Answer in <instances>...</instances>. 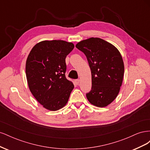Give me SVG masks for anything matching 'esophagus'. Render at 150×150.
Here are the masks:
<instances>
[{
  "label": "esophagus",
  "instance_id": "esophagus-1",
  "mask_svg": "<svg viewBox=\"0 0 150 150\" xmlns=\"http://www.w3.org/2000/svg\"><path fill=\"white\" fill-rule=\"evenodd\" d=\"M74 83H75V84H76V85H78L79 83V79H76V80L74 81Z\"/></svg>",
  "mask_w": 150,
  "mask_h": 150
}]
</instances>
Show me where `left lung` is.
Returning a JSON list of instances; mask_svg holds the SVG:
<instances>
[{
	"mask_svg": "<svg viewBox=\"0 0 150 150\" xmlns=\"http://www.w3.org/2000/svg\"><path fill=\"white\" fill-rule=\"evenodd\" d=\"M76 47L86 56L91 71V90L86 93L90 103L105 107L120 92L124 75V63L120 52L102 39L91 38L78 42Z\"/></svg>",
	"mask_w": 150,
	"mask_h": 150,
	"instance_id": "left-lung-1",
	"label": "left lung"
}]
</instances>
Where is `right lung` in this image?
<instances>
[{
    "label": "right lung",
    "instance_id": "obj_1",
    "mask_svg": "<svg viewBox=\"0 0 150 150\" xmlns=\"http://www.w3.org/2000/svg\"><path fill=\"white\" fill-rule=\"evenodd\" d=\"M74 44L62 40L35 44L27 59L25 74L29 88L44 108L57 111L68 101L74 84L67 80L66 57Z\"/></svg>",
    "mask_w": 150,
    "mask_h": 150
}]
</instances>
